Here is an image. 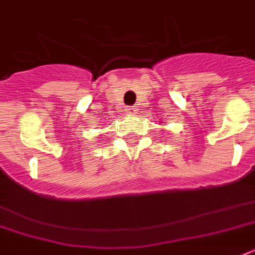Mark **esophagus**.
Segmentation results:
<instances>
[{
  "instance_id": "1",
  "label": "esophagus",
  "mask_w": 255,
  "mask_h": 255,
  "mask_svg": "<svg viewBox=\"0 0 255 255\" xmlns=\"http://www.w3.org/2000/svg\"><path fill=\"white\" fill-rule=\"evenodd\" d=\"M126 113H127V114H134V113H136V106H127V107H126Z\"/></svg>"
}]
</instances>
